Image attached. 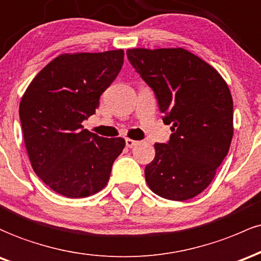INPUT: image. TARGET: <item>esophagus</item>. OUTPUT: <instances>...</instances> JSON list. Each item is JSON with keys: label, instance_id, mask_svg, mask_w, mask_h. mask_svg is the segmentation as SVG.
<instances>
[{"label": "esophagus", "instance_id": "obj_1", "mask_svg": "<svg viewBox=\"0 0 261 261\" xmlns=\"http://www.w3.org/2000/svg\"><path fill=\"white\" fill-rule=\"evenodd\" d=\"M139 142H137V140L134 139H129V138H125V145L128 146V148H133V146H136L138 144Z\"/></svg>", "mask_w": 261, "mask_h": 261}]
</instances>
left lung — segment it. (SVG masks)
Wrapping results in <instances>:
<instances>
[{
	"label": "left lung",
	"instance_id": "obj_1",
	"mask_svg": "<svg viewBox=\"0 0 261 261\" xmlns=\"http://www.w3.org/2000/svg\"><path fill=\"white\" fill-rule=\"evenodd\" d=\"M127 57L154 91L172 132L166 144L155 143L146 184L166 200H190L210 185L229 150L233 99L228 85L215 67L182 48H134Z\"/></svg>",
	"mask_w": 261,
	"mask_h": 261
}]
</instances>
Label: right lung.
Returning <instances> with one entry per match:
<instances>
[{
  "label": "right lung",
  "mask_w": 261,
  "mask_h": 261,
  "mask_svg": "<svg viewBox=\"0 0 261 261\" xmlns=\"http://www.w3.org/2000/svg\"><path fill=\"white\" fill-rule=\"evenodd\" d=\"M124 51L61 54L32 80L19 105L23 138L34 172L69 198L95 195L107 185L125 145L84 129L99 96L115 81Z\"/></svg>",
  "instance_id": "obj_1"
}]
</instances>
